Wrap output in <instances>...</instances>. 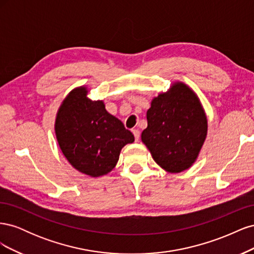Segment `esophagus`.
Returning <instances> with one entry per match:
<instances>
[{
  "label": "esophagus",
  "mask_w": 254,
  "mask_h": 254,
  "mask_svg": "<svg viewBox=\"0 0 254 254\" xmlns=\"http://www.w3.org/2000/svg\"><path fill=\"white\" fill-rule=\"evenodd\" d=\"M132 133H133V135H134V139H135V141H139V139H140V131L137 129H133L132 130Z\"/></svg>",
  "instance_id": "obj_1"
}]
</instances>
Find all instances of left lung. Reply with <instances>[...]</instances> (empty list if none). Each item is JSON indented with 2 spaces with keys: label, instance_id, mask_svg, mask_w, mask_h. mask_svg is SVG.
I'll use <instances>...</instances> for the list:
<instances>
[{
  "label": "left lung",
  "instance_id": "8db88e82",
  "mask_svg": "<svg viewBox=\"0 0 254 254\" xmlns=\"http://www.w3.org/2000/svg\"><path fill=\"white\" fill-rule=\"evenodd\" d=\"M146 118L141 139L158 165L168 173H181L194 164L205 141L207 120L193 90L174 82L152 99Z\"/></svg>",
  "mask_w": 254,
  "mask_h": 254
}]
</instances>
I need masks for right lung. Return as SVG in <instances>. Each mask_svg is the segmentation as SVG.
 Returning <instances> with one entry per match:
<instances>
[{
    "instance_id": "obj_1",
    "label": "right lung",
    "mask_w": 254,
    "mask_h": 254,
    "mask_svg": "<svg viewBox=\"0 0 254 254\" xmlns=\"http://www.w3.org/2000/svg\"><path fill=\"white\" fill-rule=\"evenodd\" d=\"M87 87L72 90L60 105L55 121L59 147L70 164L90 177L110 173L120 152L134 141L133 134L105 108L92 101Z\"/></svg>"
}]
</instances>
